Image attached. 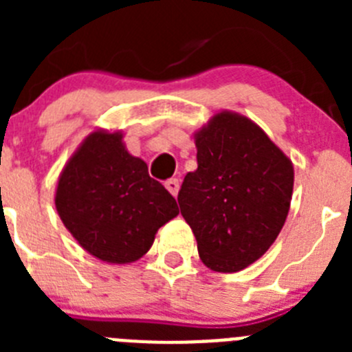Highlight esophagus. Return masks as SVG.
Returning <instances> with one entry per match:
<instances>
[{
  "label": "esophagus",
  "instance_id": "esophagus-1",
  "mask_svg": "<svg viewBox=\"0 0 352 352\" xmlns=\"http://www.w3.org/2000/svg\"><path fill=\"white\" fill-rule=\"evenodd\" d=\"M166 188L170 192V194L174 195V197H176V195H178V190H179V179H176V178L167 179Z\"/></svg>",
  "mask_w": 352,
  "mask_h": 352
}]
</instances>
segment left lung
Here are the masks:
<instances>
[{
  "instance_id": "obj_1",
  "label": "left lung",
  "mask_w": 352,
  "mask_h": 352,
  "mask_svg": "<svg viewBox=\"0 0 352 352\" xmlns=\"http://www.w3.org/2000/svg\"><path fill=\"white\" fill-rule=\"evenodd\" d=\"M195 146L197 169L183 179L179 210L208 268L239 272L284 227L294 169L256 123L232 113L217 114Z\"/></svg>"
}]
</instances>
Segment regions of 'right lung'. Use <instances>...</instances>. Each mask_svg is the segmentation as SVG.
Instances as JSON below:
<instances>
[{
	"instance_id": "add662e5",
	"label": "right lung",
	"mask_w": 352,
	"mask_h": 352,
	"mask_svg": "<svg viewBox=\"0 0 352 352\" xmlns=\"http://www.w3.org/2000/svg\"><path fill=\"white\" fill-rule=\"evenodd\" d=\"M56 210L84 250L116 264L144 256L158 229L179 213L118 132H93L77 149L60 176Z\"/></svg>"
}]
</instances>
